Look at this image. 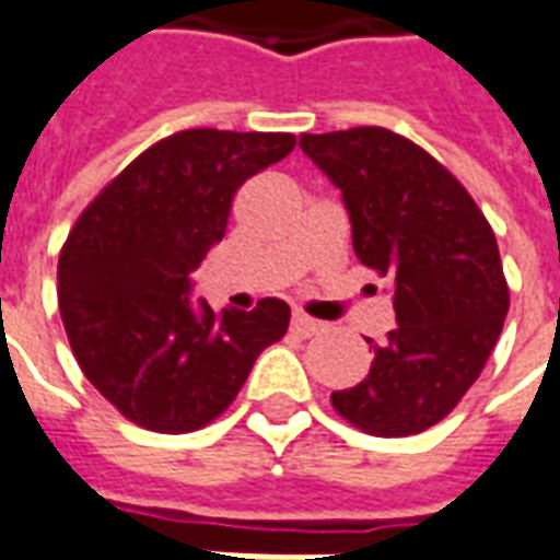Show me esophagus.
<instances>
[{
	"mask_svg": "<svg viewBox=\"0 0 560 560\" xmlns=\"http://www.w3.org/2000/svg\"><path fill=\"white\" fill-rule=\"evenodd\" d=\"M291 332L300 335V338H312V335H320L323 332V323L312 320V317H305V314H293Z\"/></svg>",
	"mask_w": 560,
	"mask_h": 560,
	"instance_id": "esophagus-1",
	"label": "esophagus"
}]
</instances>
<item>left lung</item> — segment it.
I'll return each mask as SVG.
<instances>
[{
  "label": "left lung",
  "instance_id": "obj_1",
  "mask_svg": "<svg viewBox=\"0 0 560 560\" xmlns=\"http://www.w3.org/2000/svg\"><path fill=\"white\" fill-rule=\"evenodd\" d=\"M341 189L353 252L392 279L397 326L362 383L332 407L371 436H412L457 407L508 317V281L490 222L448 168L383 127L300 136Z\"/></svg>",
  "mask_w": 560,
  "mask_h": 560
}]
</instances>
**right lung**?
<instances>
[{
	"instance_id": "right-lung-1",
	"label": "right lung",
	"mask_w": 560,
	"mask_h": 560,
	"mask_svg": "<svg viewBox=\"0 0 560 560\" xmlns=\"http://www.w3.org/2000/svg\"><path fill=\"white\" fill-rule=\"evenodd\" d=\"M293 144L291 132H175L139 153L68 234L59 312L70 350L132 424L205 428L288 332V302L217 314L192 300V272L225 237L240 186Z\"/></svg>"
}]
</instances>
